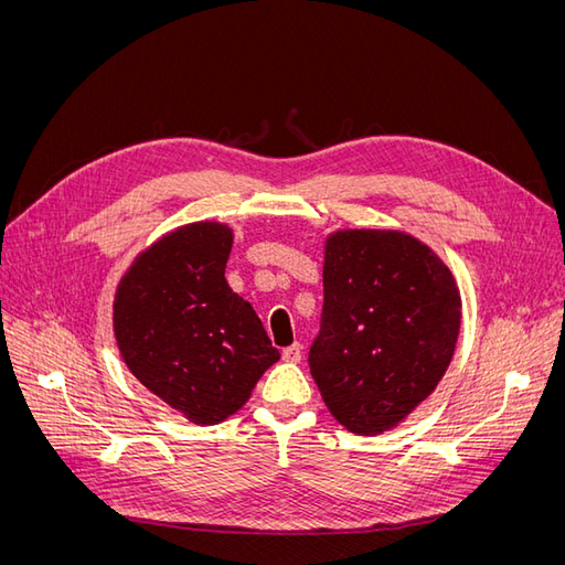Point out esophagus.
<instances>
[{
    "label": "esophagus",
    "mask_w": 565,
    "mask_h": 565,
    "mask_svg": "<svg viewBox=\"0 0 565 565\" xmlns=\"http://www.w3.org/2000/svg\"><path fill=\"white\" fill-rule=\"evenodd\" d=\"M282 361H285V363H299V361H301V344L287 347V349L282 351Z\"/></svg>",
    "instance_id": "34e87169"
}]
</instances>
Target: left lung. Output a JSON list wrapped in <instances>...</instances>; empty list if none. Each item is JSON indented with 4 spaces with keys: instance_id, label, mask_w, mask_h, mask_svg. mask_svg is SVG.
Instances as JSON below:
<instances>
[{
    "instance_id": "obj_1",
    "label": "left lung",
    "mask_w": 565,
    "mask_h": 565,
    "mask_svg": "<svg viewBox=\"0 0 565 565\" xmlns=\"http://www.w3.org/2000/svg\"><path fill=\"white\" fill-rule=\"evenodd\" d=\"M322 287L309 365L324 405L351 434L396 429L452 361L461 322L455 276L415 235L344 228L324 237Z\"/></svg>"
}]
</instances>
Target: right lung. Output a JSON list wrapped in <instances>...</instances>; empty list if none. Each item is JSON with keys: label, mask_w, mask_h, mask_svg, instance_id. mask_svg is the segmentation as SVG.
Returning <instances> with one entry per match:
<instances>
[{"label": "right lung", "mask_w": 565, "mask_h": 565, "mask_svg": "<svg viewBox=\"0 0 565 565\" xmlns=\"http://www.w3.org/2000/svg\"><path fill=\"white\" fill-rule=\"evenodd\" d=\"M233 228L195 221L146 247L115 289L113 332L129 372L188 422L241 409L278 361L252 303L224 273Z\"/></svg>", "instance_id": "obj_1"}]
</instances>
